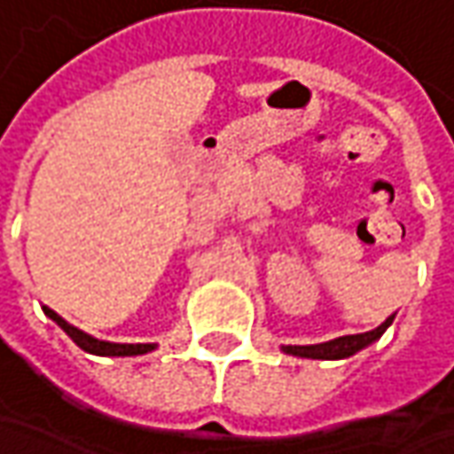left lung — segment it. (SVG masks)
I'll list each match as a JSON object with an SVG mask.
<instances>
[{
	"label": "left lung",
	"mask_w": 454,
	"mask_h": 454,
	"mask_svg": "<svg viewBox=\"0 0 454 454\" xmlns=\"http://www.w3.org/2000/svg\"><path fill=\"white\" fill-rule=\"evenodd\" d=\"M392 323V318L381 323L374 331H366V333H356V336H340V339L325 340V343H316V346H283L286 354H293V356H305V358H346L354 356L356 351H361L364 346L374 343L384 331L387 325Z\"/></svg>",
	"instance_id": "left-lung-1"
}]
</instances>
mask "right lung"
Masks as SVG:
<instances>
[{"instance_id":"add662e5","label":"right lung","mask_w":454,"mask_h":454,"mask_svg":"<svg viewBox=\"0 0 454 454\" xmlns=\"http://www.w3.org/2000/svg\"><path fill=\"white\" fill-rule=\"evenodd\" d=\"M44 313L52 318V321L60 325L62 331L70 336V339L78 343L82 351L88 354H96V356H138V354H146V351H153L156 346L153 343H108V340H98L88 333L78 331L75 325H70L67 321H62L60 316L50 308H44Z\"/></svg>"}]
</instances>
